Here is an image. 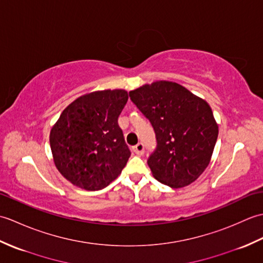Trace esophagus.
<instances>
[{
	"instance_id": "1",
	"label": "esophagus",
	"mask_w": 263,
	"mask_h": 263,
	"mask_svg": "<svg viewBox=\"0 0 263 263\" xmlns=\"http://www.w3.org/2000/svg\"><path fill=\"white\" fill-rule=\"evenodd\" d=\"M133 152H135L138 156H141L144 153V146L143 143H138L137 146L133 147Z\"/></svg>"
}]
</instances>
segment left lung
<instances>
[{"label":"left lung","mask_w":263,"mask_h":263,"mask_svg":"<svg viewBox=\"0 0 263 263\" xmlns=\"http://www.w3.org/2000/svg\"><path fill=\"white\" fill-rule=\"evenodd\" d=\"M128 95L154 127L157 147L148 158L154 177L173 189L194 182L209 165L218 138L208 103L171 81H156Z\"/></svg>","instance_id":"obj_1"}]
</instances>
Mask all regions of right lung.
Returning <instances> with one entry per match:
<instances>
[{
	"label": "right lung",
	"mask_w": 263,
	"mask_h": 263,
	"mask_svg": "<svg viewBox=\"0 0 263 263\" xmlns=\"http://www.w3.org/2000/svg\"><path fill=\"white\" fill-rule=\"evenodd\" d=\"M127 98L122 89L83 95L52 127L49 143L55 166L73 185L98 191L125 167L131 153L117 120Z\"/></svg>",
	"instance_id": "add662e5"
}]
</instances>
